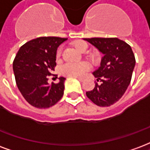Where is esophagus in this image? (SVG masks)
Returning a JSON list of instances; mask_svg holds the SVG:
<instances>
[{
	"mask_svg": "<svg viewBox=\"0 0 150 150\" xmlns=\"http://www.w3.org/2000/svg\"><path fill=\"white\" fill-rule=\"evenodd\" d=\"M76 79H77L78 80L80 81V82H83V78H76Z\"/></svg>",
	"mask_w": 150,
	"mask_h": 150,
	"instance_id": "1",
	"label": "esophagus"
}]
</instances>
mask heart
<instances>
[{
  "instance_id": "obj_1",
  "label": "heart",
  "mask_w": 150,
  "mask_h": 150,
  "mask_svg": "<svg viewBox=\"0 0 150 150\" xmlns=\"http://www.w3.org/2000/svg\"><path fill=\"white\" fill-rule=\"evenodd\" d=\"M88 45L86 42L79 41L75 44V48L79 52H81L82 50L87 49ZM61 55V48H59L56 52V57L59 58ZM90 65L87 63L82 62V63H69L66 64L62 67L61 72L64 75L69 76V77H82L84 74L90 69Z\"/></svg>"
}]
</instances>
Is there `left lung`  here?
I'll return each mask as SVG.
<instances>
[{"instance_id":"obj_1","label":"left lung","mask_w":150,"mask_h":150,"mask_svg":"<svg viewBox=\"0 0 150 150\" xmlns=\"http://www.w3.org/2000/svg\"><path fill=\"white\" fill-rule=\"evenodd\" d=\"M97 48L103 57L100 66L92 72L100 84L86 92L93 103L99 106H109L120 99L131 81L135 57L131 47L117 38L84 39Z\"/></svg>"}]
</instances>
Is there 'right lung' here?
Masks as SVG:
<instances>
[{
    "mask_svg": "<svg viewBox=\"0 0 150 150\" xmlns=\"http://www.w3.org/2000/svg\"><path fill=\"white\" fill-rule=\"evenodd\" d=\"M67 38L39 37L19 49L13 64L19 91L28 103L40 109L48 108L60 100L64 91V77L50 85L48 76L56 66V51Z\"/></svg>",
    "mask_w": 150,
    "mask_h": 150,
    "instance_id": "right-lung-1",
    "label": "right lung"
}]
</instances>
